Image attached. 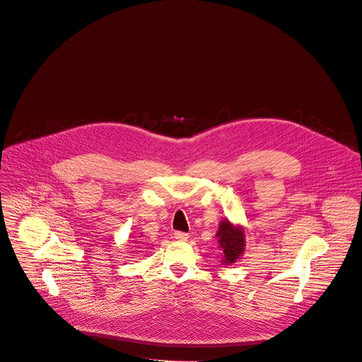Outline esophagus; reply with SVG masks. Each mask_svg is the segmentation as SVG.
I'll return each mask as SVG.
<instances>
[{
    "label": "esophagus",
    "mask_w": 362,
    "mask_h": 362,
    "mask_svg": "<svg viewBox=\"0 0 362 362\" xmlns=\"http://www.w3.org/2000/svg\"><path fill=\"white\" fill-rule=\"evenodd\" d=\"M175 239L185 242V240H187V239H189V235H187V233H185V232H176V233H175Z\"/></svg>",
    "instance_id": "1"
}]
</instances>
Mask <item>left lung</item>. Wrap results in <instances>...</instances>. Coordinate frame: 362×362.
Masks as SVG:
<instances>
[{
    "mask_svg": "<svg viewBox=\"0 0 362 362\" xmlns=\"http://www.w3.org/2000/svg\"><path fill=\"white\" fill-rule=\"evenodd\" d=\"M219 249L222 250V265H232L240 259L245 252V229L242 225L232 223L225 218L219 223V230L216 233Z\"/></svg>",
    "mask_w": 362,
    "mask_h": 362,
    "instance_id": "obj_1",
    "label": "left lung"
}]
</instances>
